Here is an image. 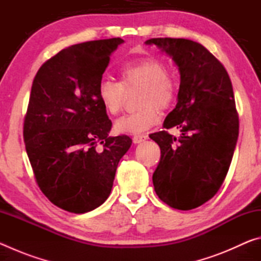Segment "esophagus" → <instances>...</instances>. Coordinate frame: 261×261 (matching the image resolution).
I'll return each instance as SVG.
<instances>
[{"mask_svg":"<svg viewBox=\"0 0 261 261\" xmlns=\"http://www.w3.org/2000/svg\"><path fill=\"white\" fill-rule=\"evenodd\" d=\"M147 139V136L146 135H137V136H134V138H132V141H134L135 144H140L143 143L144 140Z\"/></svg>","mask_w":261,"mask_h":261,"instance_id":"34e87169","label":"esophagus"}]
</instances>
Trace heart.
I'll use <instances>...</instances> for the list:
<instances>
[{
    "label": "heart",
    "mask_w": 261,
    "mask_h": 261,
    "mask_svg": "<svg viewBox=\"0 0 261 261\" xmlns=\"http://www.w3.org/2000/svg\"><path fill=\"white\" fill-rule=\"evenodd\" d=\"M121 82L102 78L98 85V96L106 112L115 115L123 107L125 90L140 87L139 109L123 115L115 122L118 134L140 135L159 121L158 108L168 109L177 98V83L168 74L167 65L153 56L126 62L118 70Z\"/></svg>",
    "instance_id": "obj_1"
}]
</instances>
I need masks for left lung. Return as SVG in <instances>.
<instances>
[{"instance_id":"left-lung-1","label":"left lung","mask_w":261,"mask_h":261,"mask_svg":"<svg viewBox=\"0 0 261 261\" xmlns=\"http://www.w3.org/2000/svg\"><path fill=\"white\" fill-rule=\"evenodd\" d=\"M155 45L178 67L177 105L163 127L149 135L160 146V162L153 174L159 198L176 210L189 211L213 198L230 167L238 138V114L227 70L200 43L188 39L154 38Z\"/></svg>"}]
</instances>
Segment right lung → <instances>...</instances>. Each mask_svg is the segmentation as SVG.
<instances>
[{"label": "right lung", "mask_w": 261, "mask_h": 261, "mask_svg": "<svg viewBox=\"0 0 261 261\" xmlns=\"http://www.w3.org/2000/svg\"><path fill=\"white\" fill-rule=\"evenodd\" d=\"M121 38L62 49L34 77L24 120L26 153L43 194L60 208L82 214L109 197L127 136L109 137L98 85ZM98 144L103 147L97 148Z\"/></svg>", "instance_id": "obj_1"}]
</instances>
